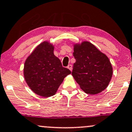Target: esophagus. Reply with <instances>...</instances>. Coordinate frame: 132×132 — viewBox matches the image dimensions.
Returning <instances> with one entry per match:
<instances>
[{
  "instance_id": "34e87169",
  "label": "esophagus",
  "mask_w": 132,
  "mask_h": 132,
  "mask_svg": "<svg viewBox=\"0 0 132 132\" xmlns=\"http://www.w3.org/2000/svg\"><path fill=\"white\" fill-rule=\"evenodd\" d=\"M68 68L70 70V71H72V66L71 64H69L68 66Z\"/></svg>"
}]
</instances>
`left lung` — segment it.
I'll list each match as a JSON object with an SVG mask.
<instances>
[{
	"label": "left lung",
	"instance_id": "8db88e82",
	"mask_svg": "<svg viewBox=\"0 0 132 132\" xmlns=\"http://www.w3.org/2000/svg\"><path fill=\"white\" fill-rule=\"evenodd\" d=\"M73 55L76 63L72 75L85 93L96 94L107 87L113 68L105 55L91 43L84 41L74 45Z\"/></svg>",
	"mask_w": 132,
	"mask_h": 132
}]
</instances>
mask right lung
I'll use <instances>...</instances> for the list:
<instances>
[{
	"instance_id": "1",
	"label": "right lung",
	"mask_w": 132,
	"mask_h": 132,
	"mask_svg": "<svg viewBox=\"0 0 132 132\" xmlns=\"http://www.w3.org/2000/svg\"><path fill=\"white\" fill-rule=\"evenodd\" d=\"M54 47L43 42L27 58L24 75L27 83L35 93L47 97L54 96L64 80L71 73L63 67L59 58L54 54Z\"/></svg>"
}]
</instances>
